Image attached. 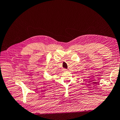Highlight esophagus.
Returning a JSON list of instances; mask_svg holds the SVG:
<instances>
[{"label":"esophagus","instance_id":"34e87169","mask_svg":"<svg viewBox=\"0 0 120 120\" xmlns=\"http://www.w3.org/2000/svg\"><path fill=\"white\" fill-rule=\"evenodd\" d=\"M63 71H67V69H63Z\"/></svg>","mask_w":120,"mask_h":120}]
</instances>
